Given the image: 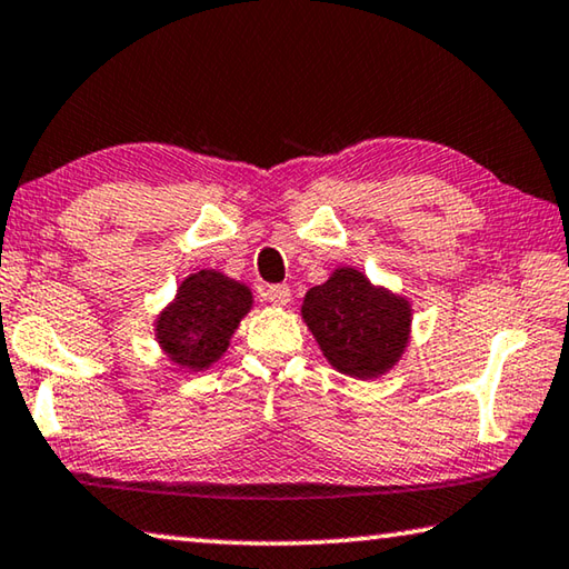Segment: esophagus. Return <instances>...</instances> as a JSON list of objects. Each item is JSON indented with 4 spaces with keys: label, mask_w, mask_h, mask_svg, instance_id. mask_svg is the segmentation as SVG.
Segmentation results:
<instances>
[{
    "label": "esophagus",
    "mask_w": 569,
    "mask_h": 569,
    "mask_svg": "<svg viewBox=\"0 0 569 569\" xmlns=\"http://www.w3.org/2000/svg\"><path fill=\"white\" fill-rule=\"evenodd\" d=\"M263 296H266V301H270L273 306L291 303V288L288 286H268Z\"/></svg>",
    "instance_id": "34e87169"
}]
</instances>
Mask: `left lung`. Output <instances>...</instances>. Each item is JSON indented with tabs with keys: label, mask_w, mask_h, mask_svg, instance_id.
<instances>
[{
	"label": "left lung",
	"mask_w": 569,
	"mask_h": 569,
	"mask_svg": "<svg viewBox=\"0 0 569 569\" xmlns=\"http://www.w3.org/2000/svg\"><path fill=\"white\" fill-rule=\"evenodd\" d=\"M301 319L327 362L355 380H375L400 362L410 345L412 306L362 270L339 266L303 296Z\"/></svg>",
	"instance_id": "left-lung-1"
}]
</instances>
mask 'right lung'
<instances>
[{"label": "right lung", "mask_w": 569, "mask_h": 569, "mask_svg": "<svg viewBox=\"0 0 569 569\" xmlns=\"http://www.w3.org/2000/svg\"><path fill=\"white\" fill-rule=\"evenodd\" d=\"M252 309V291L220 273L202 268L189 273L177 296L157 313L154 337L171 365L202 372L228 351L240 321Z\"/></svg>", "instance_id": "add662e5"}]
</instances>
